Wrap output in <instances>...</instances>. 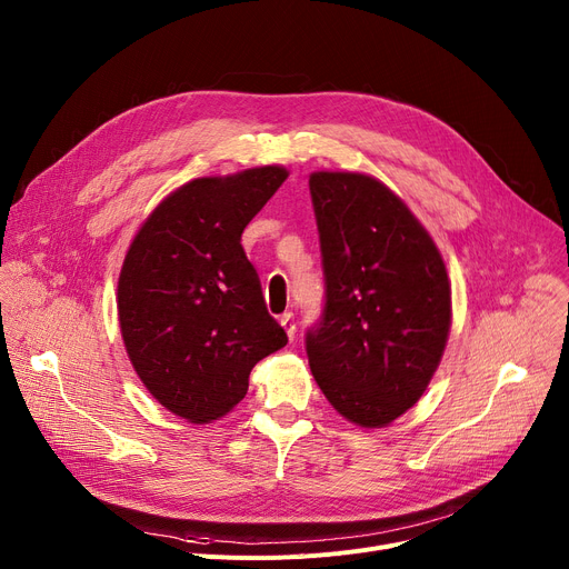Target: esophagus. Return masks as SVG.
Instances as JSON below:
<instances>
[{
  "mask_svg": "<svg viewBox=\"0 0 569 569\" xmlns=\"http://www.w3.org/2000/svg\"><path fill=\"white\" fill-rule=\"evenodd\" d=\"M280 323H282V328L287 330L289 340H293V336H296V321H293V315H291V312H284V315L280 317Z\"/></svg>",
  "mask_w": 569,
  "mask_h": 569,
  "instance_id": "34e87169",
  "label": "esophagus"
}]
</instances>
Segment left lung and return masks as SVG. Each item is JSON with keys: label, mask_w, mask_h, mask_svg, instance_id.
<instances>
[{"label": "left lung", "mask_w": 569, "mask_h": 569, "mask_svg": "<svg viewBox=\"0 0 569 569\" xmlns=\"http://www.w3.org/2000/svg\"><path fill=\"white\" fill-rule=\"evenodd\" d=\"M326 303L306 336L310 370L340 416L386 427L441 362L450 319L443 257L409 207L358 172H315Z\"/></svg>", "instance_id": "left-lung-1"}]
</instances>
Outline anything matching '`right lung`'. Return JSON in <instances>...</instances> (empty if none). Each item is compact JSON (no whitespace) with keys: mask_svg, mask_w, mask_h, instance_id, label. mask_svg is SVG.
<instances>
[{"mask_svg":"<svg viewBox=\"0 0 569 569\" xmlns=\"http://www.w3.org/2000/svg\"><path fill=\"white\" fill-rule=\"evenodd\" d=\"M280 164L202 177L167 194L132 239L117 310L144 388L188 422L237 407L252 367L287 345L241 233L284 183Z\"/></svg>","mask_w":569,"mask_h":569,"instance_id":"add662e5","label":"right lung"}]
</instances>
